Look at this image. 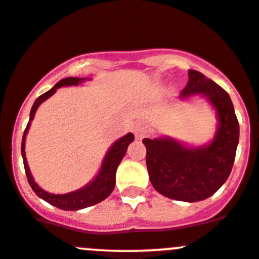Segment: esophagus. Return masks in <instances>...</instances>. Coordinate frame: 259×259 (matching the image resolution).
<instances>
[{"label":"esophagus","mask_w":259,"mask_h":259,"mask_svg":"<svg viewBox=\"0 0 259 259\" xmlns=\"http://www.w3.org/2000/svg\"><path fill=\"white\" fill-rule=\"evenodd\" d=\"M133 133H134L135 138L141 139L145 135L146 133V126L144 124H137L134 127H133Z\"/></svg>","instance_id":"34e87169"}]
</instances>
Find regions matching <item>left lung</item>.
I'll use <instances>...</instances> for the list:
<instances>
[{"label": "left lung", "mask_w": 259, "mask_h": 259, "mask_svg": "<svg viewBox=\"0 0 259 259\" xmlns=\"http://www.w3.org/2000/svg\"><path fill=\"white\" fill-rule=\"evenodd\" d=\"M203 98L216 113L213 138L192 145L171 137L143 140L149 178L159 194L184 202L212 196L226 182L235 162L239 124L232 100L225 89L197 70H189V81L179 99Z\"/></svg>", "instance_id": "1"}]
</instances>
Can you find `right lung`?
Here are the masks:
<instances>
[{"mask_svg": "<svg viewBox=\"0 0 259 259\" xmlns=\"http://www.w3.org/2000/svg\"><path fill=\"white\" fill-rule=\"evenodd\" d=\"M92 79H87V78H64V79L59 80L51 91L46 92L40 97H38L36 102L33 103V107L31 109L29 113V121L27 124L26 130L23 133V138H22V145H21V152H22V159H23L24 170H26L27 180H28L29 186L34 191L38 197L45 200L46 202L51 203L52 206L57 208L64 209V211H78V209H83L91 206L97 205V203L102 202L103 200L108 197L109 195L113 192L114 187H115V174L116 168H118L119 164L121 162L122 157L125 156L127 150V146L134 141V135L132 133H127L124 137L119 138L118 140L114 141L111 144L110 148L108 149L107 154H105L104 159H103L102 165H100L99 171L94 179L91 182L85 185V186L80 187V189L75 190V191H70L68 194H51V192L43 190L39 185L34 181L33 176H32L31 170H29L28 161L26 157V137L28 134L29 126L31 122L33 120L34 115L38 107L42 104L43 102L51 98L52 95L57 92V89L62 88V87H73V85H79L83 84L84 81H88Z\"/></svg>", "mask_w": 259, "mask_h": 259, "instance_id": "right-lung-1", "label": "right lung"}]
</instances>
